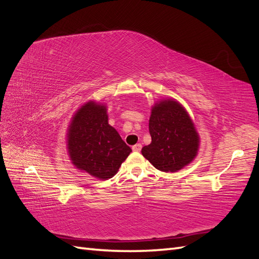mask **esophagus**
Wrapping results in <instances>:
<instances>
[{"instance_id":"obj_1","label":"esophagus","mask_w":259,"mask_h":259,"mask_svg":"<svg viewBox=\"0 0 259 259\" xmlns=\"http://www.w3.org/2000/svg\"><path fill=\"white\" fill-rule=\"evenodd\" d=\"M142 144H136V145H134V146H133L132 147V149H133V150H134V151H140V150H142Z\"/></svg>"}]
</instances>
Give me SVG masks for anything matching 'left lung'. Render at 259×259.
I'll return each mask as SVG.
<instances>
[{
    "label": "left lung",
    "instance_id": "8db88e82",
    "mask_svg": "<svg viewBox=\"0 0 259 259\" xmlns=\"http://www.w3.org/2000/svg\"><path fill=\"white\" fill-rule=\"evenodd\" d=\"M151 144L142 153L162 171H177L197 155L199 136L187 111L177 101L167 99L156 104L149 120Z\"/></svg>",
    "mask_w": 259,
    "mask_h": 259
}]
</instances>
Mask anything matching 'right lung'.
<instances>
[{
	"instance_id": "right-lung-1",
	"label": "right lung",
	"mask_w": 259,
	"mask_h": 259,
	"mask_svg": "<svg viewBox=\"0 0 259 259\" xmlns=\"http://www.w3.org/2000/svg\"><path fill=\"white\" fill-rule=\"evenodd\" d=\"M68 149L74 165L99 179L111 178L132 149L108 123L107 108L90 101L73 116Z\"/></svg>"
}]
</instances>
